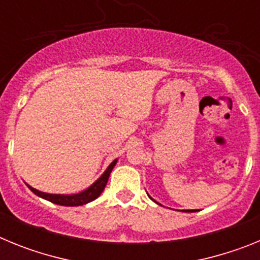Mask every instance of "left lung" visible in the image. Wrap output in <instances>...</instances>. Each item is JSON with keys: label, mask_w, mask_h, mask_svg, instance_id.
Listing matches in <instances>:
<instances>
[{"label": "left lung", "mask_w": 260, "mask_h": 260, "mask_svg": "<svg viewBox=\"0 0 260 260\" xmlns=\"http://www.w3.org/2000/svg\"><path fill=\"white\" fill-rule=\"evenodd\" d=\"M148 197H150V195H148ZM150 198H151V197H150ZM151 199H152V198H151ZM152 201H153V199H152ZM153 202H155V203H157L156 201H153ZM183 212H197V210H186V211H183Z\"/></svg>", "instance_id": "left-lung-1"}]
</instances>
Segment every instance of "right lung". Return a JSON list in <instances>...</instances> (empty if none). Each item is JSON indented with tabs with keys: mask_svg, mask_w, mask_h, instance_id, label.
I'll return each mask as SVG.
<instances>
[{
	"mask_svg": "<svg viewBox=\"0 0 260 260\" xmlns=\"http://www.w3.org/2000/svg\"><path fill=\"white\" fill-rule=\"evenodd\" d=\"M117 164V158L114 161L110 162L109 167L107 168V171L102 174V177L96 180L92 185L89 186L88 189H86L84 191L78 192V194H71V195H63V194H48V192L39 191V190L34 189L29 185L28 189L31 190L34 194H36L38 197L43 199H47V201L52 202L54 204H59V206H66V207H75V206H83V204L89 203V202L95 201L98 197H100V194L103 192V190L105 189L107 186L108 178L110 176V172L114 168V165Z\"/></svg>",
	"mask_w": 260,
	"mask_h": 260,
	"instance_id": "right-lung-1",
	"label": "right lung"
}]
</instances>
